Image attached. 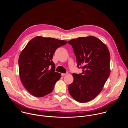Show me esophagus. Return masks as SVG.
<instances>
[{
  "label": "esophagus",
  "mask_w": 128,
  "mask_h": 128,
  "mask_svg": "<svg viewBox=\"0 0 128 128\" xmlns=\"http://www.w3.org/2000/svg\"><path fill=\"white\" fill-rule=\"evenodd\" d=\"M67 74H61V76H66Z\"/></svg>",
  "instance_id": "34e87169"
}]
</instances>
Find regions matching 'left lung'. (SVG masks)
Listing matches in <instances>:
<instances>
[{
    "label": "left lung",
    "instance_id": "left-lung-1",
    "mask_svg": "<svg viewBox=\"0 0 128 128\" xmlns=\"http://www.w3.org/2000/svg\"><path fill=\"white\" fill-rule=\"evenodd\" d=\"M72 46L78 68L82 74H73L68 86L70 95L81 103L94 99L102 90L110 75V53L107 46L93 36L73 39Z\"/></svg>",
    "mask_w": 128,
    "mask_h": 128
}]
</instances>
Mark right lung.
Instances as JSON below:
<instances>
[{
    "label": "right lung",
    "instance_id": "1",
    "mask_svg": "<svg viewBox=\"0 0 128 128\" xmlns=\"http://www.w3.org/2000/svg\"><path fill=\"white\" fill-rule=\"evenodd\" d=\"M66 44L65 40L36 36L21 52L18 61L21 80L34 96L41 97L52 92L61 78V74L55 72L54 54Z\"/></svg>",
    "mask_w": 128,
    "mask_h": 128
}]
</instances>
